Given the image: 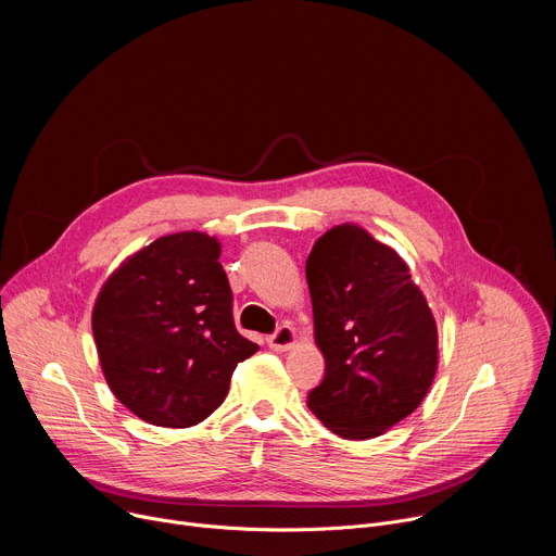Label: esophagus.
Instances as JSON below:
<instances>
[{"label":"esophagus","instance_id":"esophagus-1","mask_svg":"<svg viewBox=\"0 0 556 556\" xmlns=\"http://www.w3.org/2000/svg\"><path fill=\"white\" fill-rule=\"evenodd\" d=\"M296 343V334L290 326H281L270 339H268V348L275 352H288L292 350Z\"/></svg>","mask_w":556,"mask_h":556}]
</instances>
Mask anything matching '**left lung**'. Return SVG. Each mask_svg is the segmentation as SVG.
Returning <instances> with one entry per match:
<instances>
[{
	"label": "left lung",
	"mask_w": 556,
	"mask_h": 556,
	"mask_svg": "<svg viewBox=\"0 0 556 556\" xmlns=\"http://www.w3.org/2000/svg\"><path fill=\"white\" fill-rule=\"evenodd\" d=\"M326 378L309 412L345 440H369L418 409L438 371V326L407 262L358 224L314 242L305 264Z\"/></svg>",
	"instance_id": "8db88e82"
}]
</instances>
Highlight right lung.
Returning <instances> with one entry per match:
<instances>
[{
  "label": "right lung",
  "instance_id": "1",
  "mask_svg": "<svg viewBox=\"0 0 556 556\" xmlns=\"http://www.w3.org/2000/svg\"><path fill=\"white\" fill-rule=\"evenodd\" d=\"M217 237L182 230L129 255L103 283L92 332L112 393L140 420L187 429L226 399L260 345L232 324Z\"/></svg>",
  "mask_w": 556,
  "mask_h": 556
}]
</instances>
